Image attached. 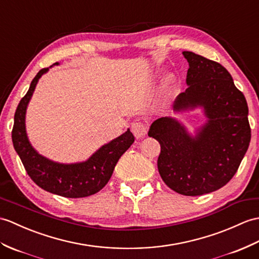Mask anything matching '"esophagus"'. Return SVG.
Masks as SVG:
<instances>
[{
    "label": "esophagus",
    "instance_id": "34e87169",
    "mask_svg": "<svg viewBox=\"0 0 259 259\" xmlns=\"http://www.w3.org/2000/svg\"><path fill=\"white\" fill-rule=\"evenodd\" d=\"M131 131H132V134L135 135L137 139H141V138H144L147 136L148 128L144 123L138 121V122H134L131 124Z\"/></svg>",
    "mask_w": 259,
    "mask_h": 259
}]
</instances>
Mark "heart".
<instances>
[{"label":"heart","instance_id":"b5f03b06","mask_svg":"<svg viewBox=\"0 0 259 259\" xmlns=\"http://www.w3.org/2000/svg\"><path fill=\"white\" fill-rule=\"evenodd\" d=\"M173 81H174V77L172 75H170L169 77H167V79H166V86L167 87L171 86L172 83H173Z\"/></svg>","mask_w":259,"mask_h":259}]
</instances>
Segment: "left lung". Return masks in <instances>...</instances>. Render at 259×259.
Wrapping results in <instances>:
<instances>
[{
    "mask_svg": "<svg viewBox=\"0 0 259 259\" xmlns=\"http://www.w3.org/2000/svg\"><path fill=\"white\" fill-rule=\"evenodd\" d=\"M186 88L173 105L176 113L202 109L206 121L194 135L180 120L162 117L152 122L148 136L161 146L158 170L173 191L188 196L211 193L236 173L250 142L248 106L242 92L221 64L192 52Z\"/></svg>",
    "mask_w": 259,
    "mask_h": 259,
    "instance_id": "1",
    "label": "left lung"
}]
</instances>
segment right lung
I'll list each match as a JSON object with an SVG mask.
<instances>
[{
	"label": "right lung",
	"instance_id": "obj_1",
	"mask_svg": "<svg viewBox=\"0 0 259 259\" xmlns=\"http://www.w3.org/2000/svg\"><path fill=\"white\" fill-rule=\"evenodd\" d=\"M58 65L55 63L53 66ZM50 67V68H51ZM50 68L40 69L31 82L28 92L20 101L14 116L12 141L27 174L39 188L64 197H86L99 192L109 181L120 157L135 141L130 129L101 146L86 161L61 163L39 154L28 140L26 109L39 78Z\"/></svg>",
	"mask_w": 259,
	"mask_h": 259
}]
</instances>
